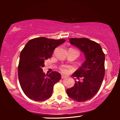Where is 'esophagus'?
I'll list each match as a JSON object with an SVG mask.
<instances>
[{
	"label": "esophagus",
	"instance_id": "esophagus-1",
	"mask_svg": "<svg viewBox=\"0 0 120 120\" xmlns=\"http://www.w3.org/2000/svg\"><path fill=\"white\" fill-rule=\"evenodd\" d=\"M61 79H64V78H67V77L66 76V75H63V74H62L61 75Z\"/></svg>",
	"mask_w": 120,
	"mask_h": 120
}]
</instances>
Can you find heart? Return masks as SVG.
Returning a JSON list of instances; mask_svg holds the SVG:
<instances>
[{
	"label": "heart",
	"instance_id": "heart-1",
	"mask_svg": "<svg viewBox=\"0 0 120 120\" xmlns=\"http://www.w3.org/2000/svg\"><path fill=\"white\" fill-rule=\"evenodd\" d=\"M60 70H61V71H63V72H64V73H66L67 71V69H65L64 68H60Z\"/></svg>",
	"mask_w": 120,
	"mask_h": 120
}]
</instances>
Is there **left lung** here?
<instances>
[{"label":"left lung","instance_id":"obj_1","mask_svg":"<svg viewBox=\"0 0 120 120\" xmlns=\"http://www.w3.org/2000/svg\"><path fill=\"white\" fill-rule=\"evenodd\" d=\"M69 41L83 52L86 61L71 75L79 81H75L67 93L72 99L82 102L91 99L99 90L105 74V54L99 44L87 38H71Z\"/></svg>","mask_w":120,"mask_h":120}]
</instances>
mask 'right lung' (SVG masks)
<instances>
[{"label": "right lung", "instance_id": "obj_1", "mask_svg": "<svg viewBox=\"0 0 120 120\" xmlns=\"http://www.w3.org/2000/svg\"><path fill=\"white\" fill-rule=\"evenodd\" d=\"M65 42L64 39L35 38L30 40L21 52L19 80L23 92L30 99L42 101L52 96L53 86L61 79V75L53 71L46 75L42 68L45 60L50 58L55 48Z\"/></svg>", "mask_w": 120, "mask_h": 120}]
</instances>
